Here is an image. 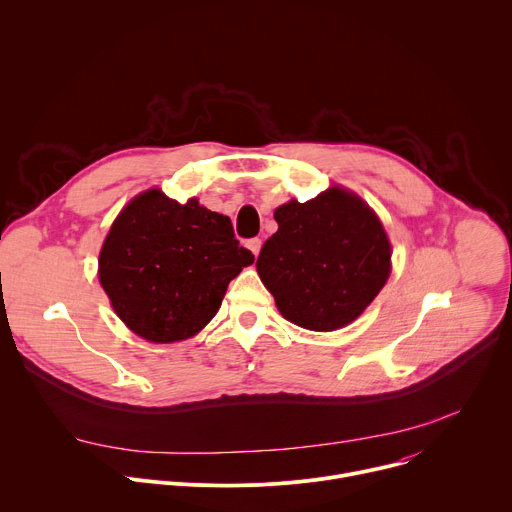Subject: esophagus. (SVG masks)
Returning <instances> with one entry per match:
<instances>
[{"label": "esophagus", "mask_w": 512, "mask_h": 512, "mask_svg": "<svg viewBox=\"0 0 512 512\" xmlns=\"http://www.w3.org/2000/svg\"><path fill=\"white\" fill-rule=\"evenodd\" d=\"M247 247L251 249V253H253V255H259V251H261V239H259V237L249 239V241H247Z\"/></svg>", "instance_id": "1"}]
</instances>
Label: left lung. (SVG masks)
<instances>
[{"label":"left lung","instance_id":"1","mask_svg":"<svg viewBox=\"0 0 512 512\" xmlns=\"http://www.w3.org/2000/svg\"><path fill=\"white\" fill-rule=\"evenodd\" d=\"M273 216L279 229L261 247L257 273L281 316L316 332L354 322L391 273V243L375 210L332 186Z\"/></svg>","mask_w":512,"mask_h":512}]
</instances>
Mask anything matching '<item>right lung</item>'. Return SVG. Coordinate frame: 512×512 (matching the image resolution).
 Here are the masks:
<instances>
[{"label":"right lung","mask_w":512,"mask_h":512,"mask_svg":"<svg viewBox=\"0 0 512 512\" xmlns=\"http://www.w3.org/2000/svg\"><path fill=\"white\" fill-rule=\"evenodd\" d=\"M253 259L235 239L229 216L152 188L111 225L99 281L131 332L168 344L200 332L221 308L231 279Z\"/></svg>","instance_id":"right-lung-1"}]
</instances>
